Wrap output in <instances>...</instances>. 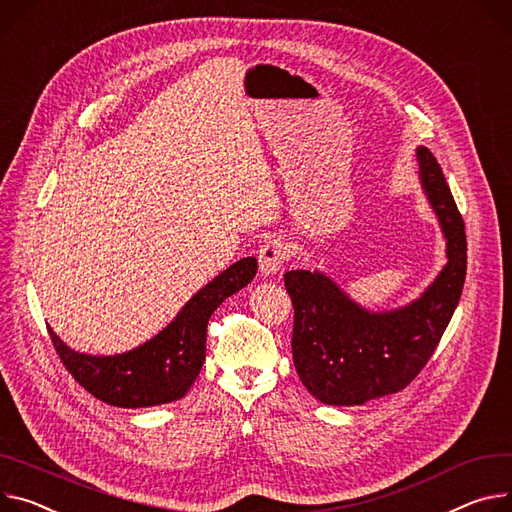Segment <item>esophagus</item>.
Here are the masks:
<instances>
[{
    "label": "esophagus",
    "instance_id": "esophagus-1",
    "mask_svg": "<svg viewBox=\"0 0 512 512\" xmlns=\"http://www.w3.org/2000/svg\"><path fill=\"white\" fill-rule=\"evenodd\" d=\"M291 258V248L287 246L285 240L274 238L268 240L266 244H262V248L258 250V262H260V270L264 274H272L281 270V266Z\"/></svg>",
    "mask_w": 512,
    "mask_h": 512
}]
</instances>
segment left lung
<instances>
[{"label":"left lung","mask_w":512,"mask_h":512,"mask_svg":"<svg viewBox=\"0 0 512 512\" xmlns=\"http://www.w3.org/2000/svg\"><path fill=\"white\" fill-rule=\"evenodd\" d=\"M416 157L449 258L420 299L371 313L320 272L285 274L295 309L293 363L307 391L324 404L361 406L410 385L441 342L459 303L467 268L465 225L437 157L426 147H418Z\"/></svg>","instance_id":"obj_1"}]
</instances>
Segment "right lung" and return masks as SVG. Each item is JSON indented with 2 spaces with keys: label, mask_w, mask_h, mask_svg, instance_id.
<instances>
[{
  "label": "right lung",
  "mask_w": 512,
  "mask_h": 512,
  "mask_svg": "<svg viewBox=\"0 0 512 512\" xmlns=\"http://www.w3.org/2000/svg\"><path fill=\"white\" fill-rule=\"evenodd\" d=\"M256 270L258 262L252 256L231 264L182 307L168 328L125 355H80L51 328L49 336L65 369L94 398L119 408L176 402L186 396L205 363L211 313L229 295L244 289L256 277Z\"/></svg>",
  "instance_id": "right-lung-1"
}]
</instances>
